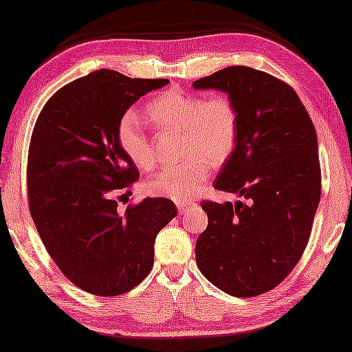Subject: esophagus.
Masks as SVG:
<instances>
[{
  "mask_svg": "<svg viewBox=\"0 0 352 352\" xmlns=\"http://www.w3.org/2000/svg\"><path fill=\"white\" fill-rule=\"evenodd\" d=\"M177 208H178V212H180L182 214H184L186 212L189 210L190 206L189 204H177Z\"/></svg>",
  "mask_w": 352,
  "mask_h": 352,
  "instance_id": "obj_1",
  "label": "esophagus"
}]
</instances>
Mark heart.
<instances>
[{
	"label": "heart",
	"mask_w": 352,
	"mask_h": 352,
	"mask_svg": "<svg viewBox=\"0 0 352 352\" xmlns=\"http://www.w3.org/2000/svg\"><path fill=\"white\" fill-rule=\"evenodd\" d=\"M146 115L162 129L183 130V157H188L162 168L146 183V189L188 204L203 190L210 164L221 166L234 151L239 134L234 104L222 95L206 98L199 94L166 91L148 104ZM116 139L138 168L148 170L154 166V146L134 111H126L119 119Z\"/></svg>",
	"instance_id": "b5f03b06"
}]
</instances>
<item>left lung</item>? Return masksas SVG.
I'll use <instances>...</instances> for the list:
<instances>
[{
	"instance_id": "1",
	"label": "left lung",
	"mask_w": 352,
	"mask_h": 352,
	"mask_svg": "<svg viewBox=\"0 0 352 352\" xmlns=\"http://www.w3.org/2000/svg\"><path fill=\"white\" fill-rule=\"evenodd\" d=\"M193 89L222 91L234 104L237 144L213 186L246 199L203 201L198 267L228 295L266 294L296 266L311 233L320 199L315 125L294 89L248 66H228Z\"/></svg>"
}]
</instances>
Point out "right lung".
<instances>
[{"label": "right lung", "instance_id": "add662e5", "mask_svg": "<svg viewBox=\"0 0 352 352\" xmlns=\"http://www.w3.org/2000/svg\"><path fill=\"white\" fill-rule=\"evenodd\" d=\"M168 83L95 71L52 95L34 124L30 213L58 269L92 295H121L146 278L155 236L178 213L168 198H145L125 212L113 198L139 180L118 144L119 119L140 96Z\"/></svg>", "mask_w": 352, "mask_h": 352}]
</instances>
